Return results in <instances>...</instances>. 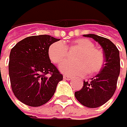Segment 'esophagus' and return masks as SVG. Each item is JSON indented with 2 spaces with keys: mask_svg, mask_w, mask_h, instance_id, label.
<instances>
[{
  "mask_svg": "<svg viewBox=\"0 0 127 127\" xmlns=\"http://www.w3.org/2000/svg\"><path fill=\"white\" fill-rule=\"evenodd\" d=\"M64 79H67V80H70V79H71V76H68V75H64Z\"/></svg>",
  "mask_w": 127,
  "mask_h": 127,
  "instance_id": "esophagus-1",
  "label": "esophagus"
}]
</instances>
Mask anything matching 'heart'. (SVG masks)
Segmentation results:
<instances>
[{
    "instance_id": "obj_1",
    "label": "heart",
    "mask_w": 127,
    "mask_h": 127,
    "mask_svg": "<svg viewBox=\"0 0 127 127\" xmlns=\"http://www.w3.org/2000/svg\"><path fill=\"white\" fill-rule=\"evenodd\" d=\"M79 49L73 60L75 61H65L60 66V71L68 75L95 74L102 70L104 65V54L100 49L95 48V45L88 39L81 38L75 40L70 44H64L57 41L49 46L48 55L50 60L56 64H60L67 58V49Z\"/></svg>"
}]
</instances>
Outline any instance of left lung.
<instances>
[{
	"label": "left lung",
	"instance_id": "1",
	"mask_svg": "<svg viewBox=\"0 0 127 127\" xmlns=\"http://www.w3.org/2000/svg\"><path fill=\"white\" fill-rule=\"evenodd\" d=\"M83 36L94 39L101 45L105 56V64L98 75L88 81H83V87L75 91V96L82 105L95 108L106 103L116 90L120 72L119 51L107 38L95 34Z\"/></svg>",
	"mask_w": 127,
	"mask_h": 127
}]
</instances>
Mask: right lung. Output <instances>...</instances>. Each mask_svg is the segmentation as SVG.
Here are the masks:
<instances>
[{
  "instance_id": "obj_1",
  "label": "right lung",
  "mask_w": 127,
  "mask_h": 127,
  "mask_svg": "<svg viewBox=\"0 0 127 127\" xmlns=\"http://www.w3.org/2000/svg\"><path fill=\"white\" fill-rule=\"evenodd\" d=\"M48 35L25 38L12 48L8 74L14 95L30 107H40L55 94L58 83L63 79L57 67L51 63L48 50L59 41Z\"/></svg>"
}]
</instances>
